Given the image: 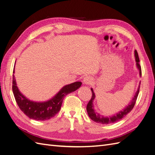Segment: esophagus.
Wrapping results in <instances>:
<instances>
[{
	"instance_id": "1",
	"label": "esophagus",
	"mask_w": 155,
	"mask_h": 155,
	"mask_svg": "<svg viewBox=\"0 0 155 155\" xmlns=\"http://www.w3.org/2000/svg\"><path fill=\"white\" fill-rule=\"evenodd\" d=\"M92 79L89 77H85L83 79V83L85 84V85H89L92 83Z\"/></svg>"
}]
</instances>
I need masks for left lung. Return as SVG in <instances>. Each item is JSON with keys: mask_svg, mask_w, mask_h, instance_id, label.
I'll list each match as a JSON object with an SVG mask.
<instances>
[{"mask_svg": "<svg viewBox=\"0 0 155 155\" xmlns=\"http://www.w3.org/2000/svg\"><path fill=\"white\" fill-rule=\"evenodd\" d=\"M134 55H135V59L136 61H137V68L139 70L140 72V75L141 76L142 75V70H141V66L139 64L140 62V59H139V57H138V54L137 50L134 51ZM139 91H140V86L138 88V91L136 92L135 95L134 96V97L133 98V100H131L130 103H129V105L127 106L125 109L123 110H121L120 112H119L118 113L116 114L114 116H101V114H100L99 113L96 112L94 109V105H93V101L94 100L95 98V94L93 91V89L91 88V91H92V97L91 100L88 101V104L87 105V111L88 116L90 117V118L94 121H95L96 123H98L100 124H112V123H115L116 121H120V120L122 119L123 118L129 114V112L133 110V107L136 104V101H137V97L138 96L139 94Z\"/></svg>", "mask_w": 155, "mask_h": 155, "instance_id": "left-lung-1", "label": "left lung"}]
</instances>
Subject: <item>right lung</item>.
<instances>
[{
	"mask_svg": "<svg viewBox=\"0 0 155 155\" xmlns=\"http://www.w3.org/2000/svg\"><path fill=\"white\" fill-rule=\"evenodd\" d=\"M14 69H13V73ZM82 83L77 81L63 87L51 99L44 102L32 101L22 95L17 86L14 75L13 76L12 90L14 97L20 109L28 118L35 120H47L58 113L64 96L76 91Z\"/></svg>",
	"mask_w": 155,
	"mask_h": 155,
	"instance_id": "obj_1",
	"label": "right lung"
}]
</instances>
